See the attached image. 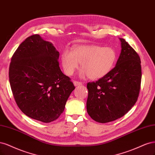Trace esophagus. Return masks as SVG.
Segmentation results:
<instances>
[{"label":"esophagus","instance_id":"obj_1","mask_svg":"<svg viewBox=\"0 0 155 155\" xmlns=\"http://www.w3.org/2000/svg\"><path fill=\"white\" fill-rule=\"evenodd\" d=\"M73 84L75 86H81V85H82V82H79V81H73Z\"/></svg>","mask_w":155,"mask_h":155}]
</instances>
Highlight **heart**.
Masks as SVG:
<instances>
[{
	"label": "heart",
	"instance_id": "b5f03b06",
	"mask_svg": "<svg viewBox=\"0 0 155 155\" xmlns=\"http://www.w3.org/2000/svg\"><path fill=\"white\" fill-rule=\"evenodd\" d=\"M117 61V53L111 48L93 45L78 46L72 52L65 51L61 57L65 73L72 75L81 62V75L97 80L106 76L113 68Z\"/></svg>",
	"mask_w": 155,
	"mask_h": 155
}]
</instances>
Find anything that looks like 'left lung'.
<instances>
[{"mask_svg":"<svg viewBox=\"0 0 155 155\" xmlns=\"http://www.w3.org/2000/svg\"><path fill=\"white\" fill-rule=\"evenodd\" d=\"M120 40L122 50L115 67L106 76L87 85V111L100 123L125 115L137 102L140 89V58L124 38Z\"/></svg>","mask_w":155,"mask_h":155,"instance_id":"8db88e82","label":"left lung"}]
</instances>
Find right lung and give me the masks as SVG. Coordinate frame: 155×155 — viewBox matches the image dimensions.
<instances>
[{
    "label": "right lung",
    "mask_w": 155,
    "mask_h": 155,
    "mask_svg": "<svg viewBox=\"0 0 155 155\" xmlns=\"http://www.w3.org/2000/svg\"><path fill=\"white\" fill-rule=\"evenodd\" d=\"M58 57L53 44L36 34L20 44L9 65V84L18 107L44 123L60 117L75 88L60 69Z\"/></svg>",
    "instance_id": "1"
}]
</instances>
